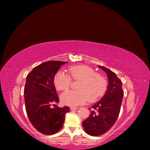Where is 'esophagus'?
I'll return each mask as SVG.
<instances>
[{
  "label": "esophagus",
  "mask_w": 150,
  "mask_h": 150,
  "mask_svg": "<svg viewBox=\"0 0 150 150\" xmlns=\"http://www.w3.org/2000/svg\"><path fill=\"white\" fill-rule=\"evenodd\" d=\"M78 108H77V107H71V108H70L71 111L76 110H78Z\"/></svg>",
  "instance_id": "1"
}]
</instances>
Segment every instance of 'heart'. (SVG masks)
<instances>
[{
    "instance_id": "1",
    "label": "heart",
    "mask_w": 150,
    "mask_h": 150,
    "mask_svg": "<svg viewBox=\"0 0 150 150\" xmlns=\"http://www.w3.org/2000/svg\"><path fill=\"white\" fill-rule=\"evenodd\" d=\"M69 75L59 71L54 76V83L58 91L67 90L71 83V79L80 80L77 89L62 93L61 100L66 105L75 106L88 100L94 102L103 96L107 88L106 80L88 66L76 65L68 68Z\"/></svg>"
}]
</instances>
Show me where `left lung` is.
Listing matches in <instances>:
<instances>
[{
    "instance_id": "left-lung-1",
    "label": "left lung",
    "mask_w": 150,
    "mask_h": 150,
    "mask_svg": "<svg viewBox=\"0 0 150 150\" xmlns=\"http://www.w3.org/2000/svg\"><path fill=\"white\" fill-rule=\"evenodd\" d=\"M98 67L107 74L108 85L104 96L89 108L91 109V114L83 121L84 131L93 137L106 133L114 125L120 114L124 94L121 81L115 72L105 67Z\"/></svg>"
}]
</instances>
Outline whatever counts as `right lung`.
Segmentation results:
<instances>
[{
    "mask_svg": "<svg viewBox=\"0 0 150 150\" xmlns=\"http://www.w3.org/2000/svg\"><path fill=\"white\" fill-rule=\"evenodd\" d=\"M67 62L51 61L35 67L27 76L24 91L25 110L31 124L40 133L51 135L62 127L68 106L59 108L54 84L55 74ZM53 105L54 108H52Z\"/></svg>",
    "mask_w": 150,
    "mask_h": 150,
    "instance_id": "obj_1",
    "label": "right lung"
}]
</instances>
